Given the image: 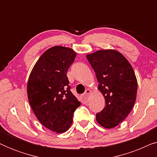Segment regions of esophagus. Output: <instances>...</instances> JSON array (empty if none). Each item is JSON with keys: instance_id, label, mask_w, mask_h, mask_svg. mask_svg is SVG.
<instances>
[{"instance_id": "1", "label": "esophagus", "mask_w": 157, "mask_h": 157, "mask_svg": "<svg viewBox=\"0 0 157 157\" xmlns=\"http://www.w3.org/2000/svg\"><path fill=\"white\" fill-rule=\"evenodd\" d=\"M91 91L90 89H87L84 94L81 96L82 98V103L83 104H87L89 102V96L91 94Z\"/></svg>"}]
</instances>
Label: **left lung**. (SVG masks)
Listing matches in <instances>:
<instances>
[{"instance_id": "8db88e82", "label": "left lung", "mask_w": 157, "mask_h": 157, "mask_svg": "<svg viewBox=\"0 0 157 157\" xmlns=\"http://www.w3.org/2000/svg\"><path fill=\"white\" fill-rule=\"evenodd\" d=\"M86 58L106 101L96 119L103 127L113 128L125 119L134 106L138 85L136 75L128 60L117 51L99 50Z\"/></svg>"}]
</instances>
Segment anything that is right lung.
Returning <instances> with one entry per match:
<instances>
[{
	"label": "right lung",
	"instance_id": "1",
	"mask_svg": "<svg viewBox=\"0 0 157 157\" xmlns=\"http://www.w3.org/2000/svg\"><path fill=\"white\" fill-rule=\"evenodd\" d=\"M76 56L70 48L51 47L38 59L28 81V98L36 117L59 134L70 128L74 111L81 105L70 91L66 76Z\"/></svg>",
	"mask_w": 157,
	"mask_h": 157
}]
</instances>
